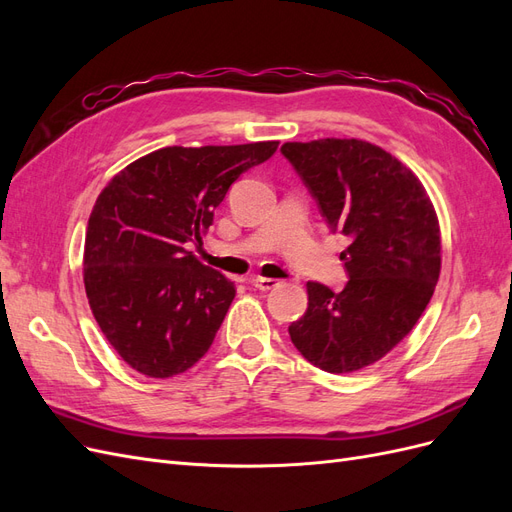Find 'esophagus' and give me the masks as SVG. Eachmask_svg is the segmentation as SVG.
Wrapping results in <instances>:
<instances>
[{
	"label": "esophagus",
	"mask_w": 512,
	"mask_h": 512,
	"mask_svg": "<svg viewBox=\"0 0 512 512\" xmlns=\"http://www.w3.org/2000/svg\"><path fill=\"white\" fill-rule=\"evenodd\" d=\"M256 290H271V288H275L277 284V280H273V277H254V280L250 282Z\"/></svg>",
	"instance_id": "34e87169"
}]
</instances>
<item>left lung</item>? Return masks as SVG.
I'll use <instances>...</instances> for the list:
<instances>
[{"label":"left lung","mask_w":512,"mask_h":512,"mask_svg":"<svg viewBox=\"0 0 512 512\" xmlns=\"http://www.w3.org/2000/svg\"><path fill=\"white\" fill-rule=\"evenodd\" d=\"M282 153L350 241L339 254L346 288L307 282V309L288 333L312 365L350 374L389 354L425 312L442 267L438 215L412 170L361 138L284 143Z\"/></svg>","instance_id":"obj_1"}]
</instances>
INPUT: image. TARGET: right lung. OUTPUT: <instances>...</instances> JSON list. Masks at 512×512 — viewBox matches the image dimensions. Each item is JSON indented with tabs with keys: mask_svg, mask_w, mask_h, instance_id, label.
<instances>
[{
	"mask_svg": "<svg viewBox=\"0 0 512 512\" xmlns=\"http://www.w3.org/2000/svg\"><path fill=\"white\" fill-rule=\"evenodd\" d=\"M277 141L164 147L106 183L91 209L83 282L100 331L138 374L170 378L203 359L235 299L190 250L241 173Z\"/></svg>",
	"mask_w": 512,
	"mask_h": 512,
	"instance_id": "add662e5",
	"label": "right lung"
}]
</instances>
